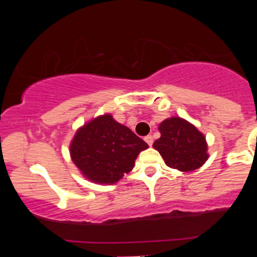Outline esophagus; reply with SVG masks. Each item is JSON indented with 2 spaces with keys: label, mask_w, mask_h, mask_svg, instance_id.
Wrapping results in <instances>:
<instances>
[{
  "label": "esophagus",
  "mask_w": 257,
  "mask_h": 257,
  "mask_svg": "<svg viewBox=\"0 0 257 257\" xmlns=\"http://www.w3.org/2000/svg\"><path fill=\"white\" fill-rule=\"evenodd\" d=\"M145 142L149 144V146H152L153 144V137L152 136H146L145 137Z\"/></svg>",
  "instance_id": "esophagus-1"
}]
</instances>
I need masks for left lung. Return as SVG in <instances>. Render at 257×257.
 I'll use <instances>...</instances> for the list:
<instances>
[{"mask_svg":"<svg viewBox=\"0 0 257 257\" xmlns=\"http://www.w3.org/2000/svg\"><path fill=\"white\" fill-rule=\"evenodd\" d=\"M160 138L153 147L168 167L181 172L194 171L208 159L205 136L185 119L172 117L159 125Z\"/></svg>","mask_w":257,"mask_h":257,"instance_id":"obj_1","label":"left lung"}]
</instances>
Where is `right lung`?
Returning a JSON list of instances; mask_svg holds the SVG:
<instances>
[{"label":"right lung","instance_id":"right-lung-1","mask_svg":"<svg viewBox=\"0 0 257 257\" xmlns=\"http://www.w3.org/2000/svg\"><path fill=\"white\" fill-rule=\"evenodd\" d=\"M149 145L111 114L92 119L76 132L70 154L73 164L90 181L112 185L132 171Z\"/></svg>","mask_w":257,"mask_h":257}]
</instances>
